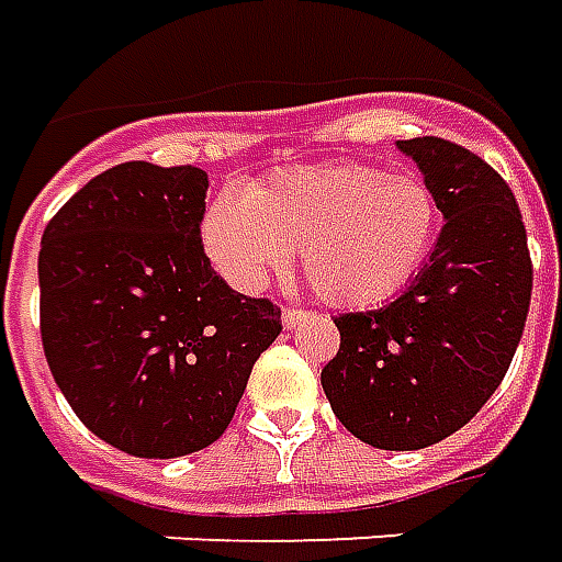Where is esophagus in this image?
Here are the masks:
<instances>
[{
  "mask_svg": "<svg viewBox=\"0 0 562 562\" xmlns=\"http://www.w3.org/2000/svg\"><path fill=\"white\" fill-rule=\"evenodd\" d=\"M308 317H312V312H305V308H284V314H281V321H284L288 329H296V326L305 324Z\"/></svg>",
  "mask_w": 562,
  "mask_h": 562,
  "instance_id": "esophagus-1",
  "label": "esophagus"
}]
</instances>
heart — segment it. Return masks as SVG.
<instances>
[{
	"mask_svg": "<svg viewBox=\"0 0 562 562\" xmlns=\"http://www.w3.org/2000/svg\"><path fill=\"white\" fill-rule=\"evenodd\" d=\"M436 233L439 202L424 178L360 162L281 169L202 217L205 254L229 284L260 290L300 250L305 281L333 305L396 296Z\"/></svg>",
	"mask_w": 562,
	"mask_h": 562,
	"instance_id": "b5f03b06",
	"label": "heart"
}]
</instances>
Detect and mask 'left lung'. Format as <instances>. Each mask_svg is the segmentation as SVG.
I'll list each match as a JSON object with an SVG mask.
<instances>
[{
    "label": "left lung",
    "mask_w": 562,
    "mask_h": 562,
    "mask_svg": "<svg viewBox=\"0 0 562 562\" xmlns=\"http://www.w3.org/2000/svg\"><path fill=\"white\" fill-rule=\"evenodd\" d=\"M396 145L432 187L445 226L396 300L338 314L341 345L321 384L357 439L417 451L465 427L503 384L527 324L532 262L496 169L436 135Z\"/></svg>",
    "instance_id": "obj_1"
}]
</instances>
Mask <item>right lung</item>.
<instances>
[{
  "label": "right lung",
  "instance_id": "1",
  "mask_svg": "<svg viewBox=\"0 0 562 562\" xmlns=\"http://www.w3.org/2000/svg\"><path fill=\"white\" fill-rule=\"evenodd\" d=\"M209 175L121 162L50 217L38 250L42 345L81 424L117 451L172 460L224 436L281 308L211 269Z\"/></svg>",
  "mask_w": 562,
  "mask_h": 562
}]
</instances>
